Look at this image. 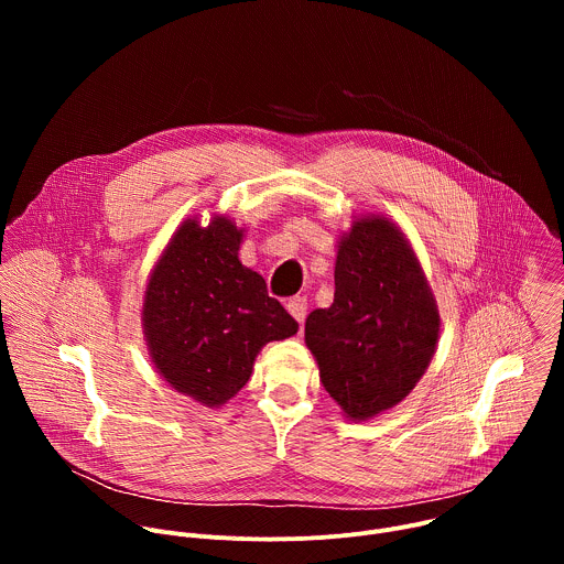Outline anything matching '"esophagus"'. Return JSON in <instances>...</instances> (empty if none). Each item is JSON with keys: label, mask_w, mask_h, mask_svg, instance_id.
<instances>
[{"label": "esophagus", "mask_w": 564, "mask_h": 564, "mask_svg": "<svg viewBox=\"0 0 564 564\" xmlns=\"http://www.w3.org/2000/svg\"><path fill=\"white\" fill-rule=\"evenodd\" d=\"M288 312L303 326L305 314H307V301H305V296H292V299L288 301Z\"/></svg>", "instance_id": "obj_1"}]
</instances>
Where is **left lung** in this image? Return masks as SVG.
<instances>
[{
    "label": "left lung",
    "instance_id": "left-lung-1",
    "mask_svg": "<svg viewBox=\"0 0 564 564\" xmlns=\"http://www.w3.org/2000/svg\"><path fill=\"white\" fill-rule=\"evenodd\" d=\"M440 307L401 227L364 214L339 231L335 301L305 318V346L348 422H368L404 401L440 341Z\"/></svg>",
    "mask_w": 564,
    "mask_h": 564
}]
</instances>
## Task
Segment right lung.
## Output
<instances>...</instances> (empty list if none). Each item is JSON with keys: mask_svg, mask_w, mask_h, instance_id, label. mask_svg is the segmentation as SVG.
I'll return each instance as SVG.
<instances>
[{"mask_svg": "<svg viewBox=\"0 0 564 564\" xmlns=\"http://www.w3.org/2000/svg\"><path fill=\"white\" fill-rule=\"evenodd\" d=\"M246 227L227 214L185 218L149 272L140 321L155 372L200 406L220 409L243 388L265 344L299 324L238 259Z\"/></svg>", "mask_w": 564, "mask_h": 564, "instance_id": "right-lung-1", "label": "right lung"}]
</instances>
